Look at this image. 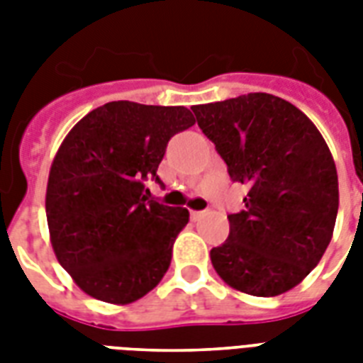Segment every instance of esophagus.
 <instances>
[{"label":"esophagus","mask_w":363,"mask_h":363,"mask_svg":"<svg viewBox=\"0 0 363 363\" xmlns=\"http://www.w3.org/2000/svg\"><path fill=\"white\" fill-rule=\"evenodd\" d=\"M190 216H192V220H194V222L199 220V218L203 216V211H192V213H190Z\"/></svg>","instance_id":"34e87169"}]
</instances>
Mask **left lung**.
<instances>
[{
    "label": "left lung",
    "instance_id": "1",
    "mask_svg": "<svg viewBox=\"0 0 363 363\" xmlns=\"http://www.w3.org/2000/svg\"><path fill=\"white\" fill-rule=\"evenodd\" d=\"M233 182L247 184L245 211L228 216L230 235L211 250L226 284L273 298L303 281L332 241L337 169L307 116L271 94L192 107Z\"/></svg>",
    "mask_w": 363,
    "mask_h": 363
}]
</instances>
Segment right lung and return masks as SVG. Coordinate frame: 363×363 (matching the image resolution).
<instances>
[{
    "instance_id": "right-lung-1",
    "label": "right lung",
    "mask_w": 363,
    "mask_h": 363,
    "mask_svg": "<svg viewBox=\"0 0 363 363\" xmlns=\"http://www.w3.org/2000/svg\"><path fill=\"white\" fill-rule=\"evenodd\" d=\"M186 107L111 101L88 113L58 148L47 184L56 258L82 292L107 303L143 298L169 269L188 211L147 198Z\"/></svg>"
}]
</instances>
